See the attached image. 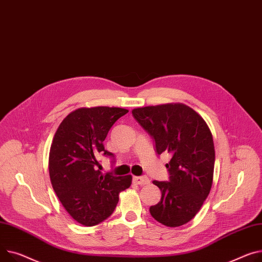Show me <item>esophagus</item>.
<instances>
[{
	"mask_svg": "<svg viewBox=\"0 0 262 262\" xmlns=\"http://www.w3.org/2000/svg\"><path fill=\"white\" fill-rule=\"evenodd\" d=\"M134 182L139 184V185H145V184H148L149 183V179L145 176H142V177H134Z\"/></svg>",
	"mask_w": 262,
	"mask_h": 262,
	"instance_id": "esophagus-1",
	"label": "esophagus"
}]
</instances>
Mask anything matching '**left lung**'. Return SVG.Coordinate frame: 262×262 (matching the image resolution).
I'll list each match as a JSON object with an SVG mask.
<instances>
[{
    "label": "left lung",
    "mask_w": 262,
    "mask_h": 262,
    "mask_svg": "<svg viewBox=\"0 0 262 262\" xmlns=\"http://www.w3.org/2000/svg\"><path fill=\"white\" fill-rule=\"evenodd\" d=\"M152 136L158 155L171 158L166 167L169 181L154 180L161 200L149 207L152 218L169 228L193 219L210 194L214 177L213 135L204 119L183 103H167L132 111Z\"/></svg>",
    "instance_id": "8db88e82"
}]
</instances>
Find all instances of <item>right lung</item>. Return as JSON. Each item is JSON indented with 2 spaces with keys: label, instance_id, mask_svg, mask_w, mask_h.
<instances>
[{
  "label": "right lung",
  "instance_id": "add662e5",
  "mask_svg": "<svg viewBox=\"0 0 262 262\" xmlns=\"http://www.w3.org/2000/svg\"><path fill=\"white\" fill-rule=\"evenodd\" d=\"M120 107H81L59 125L49 150L50 182L67 213L77 222L93 226L108 218L119 194L132 184V175L102 173L98 157L112 156L103 141L115 122L127 114Z\"/></svg>",
  "mask_w": 262,
  "mask_h": 262
}]
</instances>
